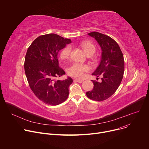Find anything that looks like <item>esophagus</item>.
Here are the masks:
<instances>
[{
  "mask_svg": "<svg viewBox=\"0 0 149 149\" xmlns=\"http://www.w3.org/2000/svg\"><path fill=\"white\" fill-rule=\"evenodd\" d=\"M74 81L79 82V83H82L84 82V80H81V79H75Z\"/></svg>",
  "mask_w": 149,
  "mask_h": 149,
  "instance_id": "1",
  "label": "esophagus"
}]
</instances>
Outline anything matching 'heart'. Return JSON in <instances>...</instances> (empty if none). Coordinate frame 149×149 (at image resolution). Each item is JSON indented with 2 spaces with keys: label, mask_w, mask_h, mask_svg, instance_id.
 Segmentation results:
<instances>
[{
  "label": "heart",
  "mask_w": 149,
  "mask_h": 149,
  "mask_svg": "<svg viewBox=\"0 0 149 149\" xmlns=\"http://www.w3.org/2000/svg\"><path fill=\"white\" fill-rule=\"evenodd\" d=\"M81 47L82 49L88 56L93 55L95 52V47L90 41H84L81 44ZM71 51V48L70 46L68 45L63 48L61 54L60 58L62 60H66L70 58V53ZM90 70V68L87 65H81L79 63H74L71 65L68 69V74L72 77L77 78H82L84 73L88 72Z\"/></svg>",
  "instance_id": "heart-1"
}]
</instances>
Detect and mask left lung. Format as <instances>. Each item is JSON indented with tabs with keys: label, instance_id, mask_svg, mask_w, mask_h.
<instances>
[{
	"label": "left lung",
	"instance_id": "8db88e82",
	"mask_svg": "<svg viewBox=\"0 0 149 149\" xmlns=\"http://www.w3.org/2000/svg\"><path fill=\"white\" fill-rule=\"evenodd\" d=\"M88 35L97 40L101 48L100 64L92 75L102 78L101 82L92 81L94 88L86 95L93 100L101 101L110 97L120 86L124 71V57L119 45L111 37L97 32Z\"/></svg>",
	"mask_w": 149,
	"mask_h": 149
}]
</instances>
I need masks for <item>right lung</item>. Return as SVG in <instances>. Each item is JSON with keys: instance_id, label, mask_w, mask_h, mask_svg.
<instances>
[{"instance_id": "1", "label": "right lung", "mask_w": 149, "mask_h": 149, "mask_svg": "<svg viewBox=\"0 0 149 149\" xmlns=\"http://www.w3.org/2000/svg\"><path fill=\"white\" fill-rule=\"evenodd\" d=\"M71 43L55 33L41 35L35 39L28 48L25 59V72L29 87L42 101L51 105L65 101L69 95V86L73 80L55 78L65 75L59 67L58 52Z\"/></svg>"}]
</instances>
